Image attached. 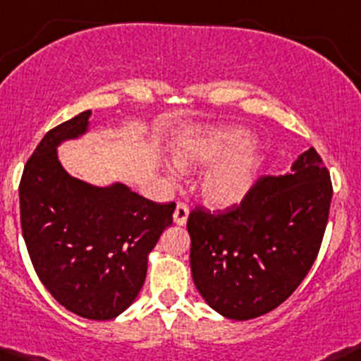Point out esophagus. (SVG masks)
<instances>
[{
	"instance_id": "34e87169",
	"label": "esophagus",
	"mask_w": 361,
	"mask_h": 361,
	"mask_svg": "<svg viewBox=\"0 0 361 361\" xmlns=\"http://www.w3.org/2000/svg\"><path fill=\"white\" fill-rule=\"evenodd\" d=\"M188 215H189V208L185 203H177L176 212H173V222L179 226H184L188 222Z\"/></svg>"
}]
</instances>
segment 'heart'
Wrapping results in <instances>:
<instances>
[{
    "label": "heart",
    "instance_id": "1",
    "mask_svg": "<svg viewBox=\"0 0 361 361\" xmlns=\"http://www.w3.org/2000/svg\"><path fill=\"white\" fill-rule=\"evenodd\" d=\"M247 138V130L238 126H212L188 137L173 149V161L180 170H196L219 161L202 180V196L208 207L217 210L236 207L254 189L261 172L262 149L257 140Z\"/></svg>",
    "mask_w": 361,
    "mask_h": 361
}]
</instances>
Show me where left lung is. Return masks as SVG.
<instances>
[{"label": "left lung", "instance_id": "left-lung-1", "mask_svg": "<svg viewBox=\"0 0 361 361\" xmlns=\"http://www.w3.org/2000/svg\"><path fill=\"white\" fill-rule=\"evenodd\" d=\"M332 202L323 159L310 147L292 172L267 176L240 205L189 214L191 273L208 306L245 322L292 295L317 259Z\"/></svg>", "mask_w": 361, "mask_h": 361}]
</instances>
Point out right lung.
<instances>
[{"label": "right lung", "instance_id": "obj_1", "mask_svg": "<svg viewBox=\"0 0 361 361\" xmlns=\"http://www.w3.org/2000/svg\"><path fill=\"white\" fill-rule=\"evenodd\" d=\"M92 111L51 128L22 173L20 226L36 274L59 304L111 319L135 300L147 255L172 226L176 203H154L116 182L97 188L71 177L59 144L88 130Z\"/></svg>", "mask_w": 361, "mask_h": 361}]
</instances>
